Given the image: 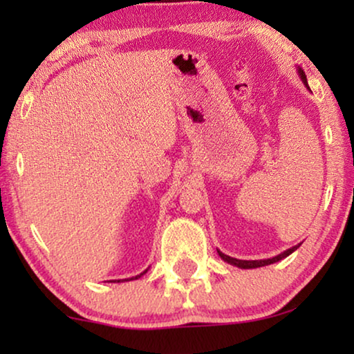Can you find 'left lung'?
Here are the masks:
<instances>
[{"instance_id":"obj_1","label":"left lung","mask_w":354,"mask_h":354,"mask_svg":"<svg viewBox=\"0 0 354 354\" xmlns=\"http://www.w3.org/2000/svg\"><path fill=\"white\" fill-rule=\"evenodd\" d=\"M298 72H299V75H301V80L304 82V85H308V80H306V75H304V72L301 69H299ZM297 248H299V245L293 246V248H290L287 251H283L282 254L275 256V258H272V259H263V261H241V259H236V258H230V256L221 253V251H217V253H219L221 258L224 259V261H227V263H230V264H234V266H239V268H241V269H254V268H263V266L277 263V261L287 258L288 254H292Z\"/></svg>"}]
</instances>
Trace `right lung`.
I'll use <instances>...</instances> for the list:
<instances>
[{
    "instance_id": "obj_1",
    "label": "right lung",
    "mask_w": 354,
    "mask_h": 354,
    "mask_svg": "<svg viewBox=\"0 0 354 354\" xmlns=\"http://www.w3.org/2000/svg\"><path fill=\"white\" fill-rule=\"evenodd\" d=\"M145 274V272H143ZM143 274H140V275H143ZM140 275H137V277H132V279H127V280H133V279H138ZM113 282H115V280H113ZM118 282H120V280H118Z\"/></svg>"
}]
</instances>
